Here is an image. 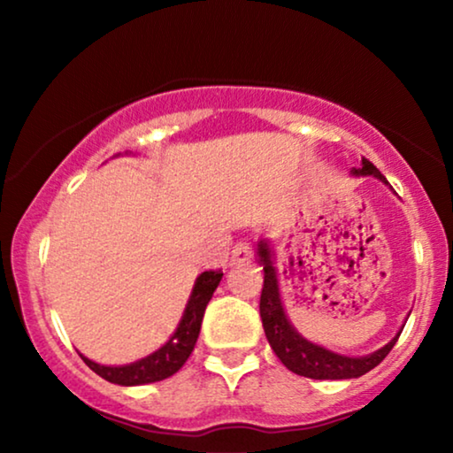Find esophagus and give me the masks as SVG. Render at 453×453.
Here are the masks:
<instances>
[{
    "instance_id": "34e87169",
    "label": "esophagus",
    "mask_w": 453,
    "mask_h": 453,
    "mask_svg": "<svg viewBox=\"0 0 453 453\" xmlns=\"http://www.w3.org/2000/svg\"><path fill=\"white\" fill-rule=\"evenodd\" d=\"M251 257H253V247H251L250 241H239V243H234L233 253H231V264L233 265L251 262Z\"/></svg>"
}]
</instances>
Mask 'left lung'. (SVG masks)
<instances>
[{
	"instance_id": "8db88e82",
	"label": "left lung",
	"mask_w": 453,
	"mask_h": 453,
	"mask_svg": "<svg viewBox=\"0 0 453 453\" xmlns=\"http://www.w3.org/2000/svg\"><path fill=\"white\" fill-rule=\"evenodd\" d=\"M352 173L355 175H375L383 183H388L380 169L365 157L361 160V169H355ZM257 253L259 264L264 265V288L262 296H259V315H262L265 338H268L272 350L276 352V357L280 358L284 367L293 371V373L311 377V380H352V377H361L367 371L377 367L389 355L394 344L398 342L402 332H398V336L392 342H388L383 349L373 352V355L358 358L336 355V352L321 349L318 344L307 342L301 334H296L295 327L287 319V315H284L276 270L274 264H272V253L265 241H259Z\"/></svg>"
}]
</instances>
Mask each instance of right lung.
I'll use <instances>...</instances> for the list:
<instances>
[{
  "mask_svg": "<svg viewBox=\"0 0 453 453\" xmlns=\"http://www.w3.org/2000/svg\"><path fill=\"white\" fill-rule=\"evenodd\" d=\"M222 278L220 270H208L203 274L197 276L196 287L191 290V296L185 307V313L181 321H179L177 332L173 334V338L166 342L163 349L152 352L150 357L135 361L132 365H123V367H104L90 358L82 357V361L95 371L96 375H101L103 380L117 386H144V383L163 381L173 373H177L188 361L191 350H194L196 340L200 336V327L203 319V311L206 305L212 299L216 287H219Z\"/></svg>",
  "mask_w": 453,
  "mask_h": 453,
  "instance_id": "add662e5",
  "label": "right lung"
}]
</instances>
